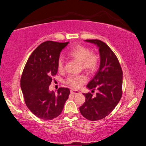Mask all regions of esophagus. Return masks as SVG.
I'll list each match as a JSON object with an SVG mask.
<instances>
[{"mask_svg": "<svg viewBox=\"0 0 146 146\" xmlns=\"http://www.w3.org/2000/svg\"><path fill=\"white\" fill-rule=\"evenodd\" d=\"M70 92H71V93L74 94V95H77V94L80 93V91L78 90H71Z\"/></svg>", "mask_w": 146, "mask_h": 146, "instance_id": "obj_1", "label": "esophagus"}]
</instances>
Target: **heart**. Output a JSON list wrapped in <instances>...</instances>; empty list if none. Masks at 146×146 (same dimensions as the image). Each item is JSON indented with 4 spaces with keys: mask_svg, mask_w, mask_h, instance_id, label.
<instances>
[{
    "mask_svg": "<svg viewBox=\"0 0 146 146\" xmlns=\"http://www.w3.org/2000/svg\"><path fill=\"white\" fill-rule=\"evenodd\" d=\"M70 57L81 63L82 70L86 73L91 74L95 72L99 64V57L97 54L91 53V50L86 47L78 45L71 49L69 53ZM57 68L59 71H62L64 69V59L60 57L57 62ZM86 81L84 75H70L66 80V83L71 87L78 88Z\"/></svg>",
    "mask_w": 146,
    "mask_h": 146,
    "instance_id": "obj_1",
    "label": "heart"
}]
</instances>
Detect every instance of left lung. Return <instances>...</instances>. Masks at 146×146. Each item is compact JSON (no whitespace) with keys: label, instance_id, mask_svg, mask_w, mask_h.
<instances>
[{"label":"left lung","instance_id":"obj_1","mask_svg":"<svg viewBox=\"0 0 146 146\" xmlns=\"http://www.w3.org/2000/svg\"><path fill=\"white\" fill-rule=\"evenodd\" d=\"M99 48L100 65L97 73L87 87L97 90L96 96L91 93H83L86 102L80 107V113L86 119L98 120L114 110L122 95V70L114 52L105 42L97 39L86 40Z\"/></svg>","mask_w":146,"mask_h":146}]
</instances>
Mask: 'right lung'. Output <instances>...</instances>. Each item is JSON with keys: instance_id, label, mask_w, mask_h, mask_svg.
I'll return each instance as SVG.
<instances>
[{"instance_id": "obj_1", "label": "right lung", "mask_w": 146, "mask_h": 146, "mask_svg": "<svg viewBox=\"0 0 146 146\" xmlns=\"http://www.w3.org/2000/svg\"><path fill=\"white\" fill-rule=\"evenodd\" d=\"M67 42L51 40L40 44L29 56L21 79V90L27 107L41 119L51 120L62 111L70 91L60 88L57 93L49 91L53 76L57 73L60 51Z\"/></svg>"}]
</instances>
